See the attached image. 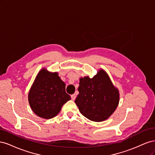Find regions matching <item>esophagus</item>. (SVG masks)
I'll list each match as a JSON object with an SVG mask.
<instances>
[{
  "instance_id": "obj_1",
  "label": "esophagus",
  "mask_w": 155,
  "mask_h": 155,
  "mask_svg": "<svg viewBox=\"0 0 155 155\" xmlns=\"http://www.w3.org/2000/svg\"><path fill=\"white\" fill-rule=\"evenodd\" d=\"M76 94H74L71 95V98H72V100H74L75 99H76Z\"/></svg>"
}]
</instances>
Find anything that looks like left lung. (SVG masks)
I'll return each instance as SVG.
<instances>
[{
  "instance_id": "obj_1",
  "label": "left lung",
  "mask_w": 155,
  "mask_h": 155,
  "mask_svg": "<svg viewBox=\"0 0 155 155\" xmlns=\"http://www.w3.org/2000/svg\"><path fill=\"white\" fill-rule=\"evenodd\" d=\"M79 94L75 103L81 113L96 122L107 120L119 104L120 93L109 75L100 69L92 78L79 79Z\"/></svg>"
}]
</instances>
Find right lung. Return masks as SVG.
Returning a JSON list of instances; mask_svg holds the SVG:
<instances>
[{
	"label": "right lung",
	"mask_w": 155,
	"mask_h": 155,
	"mask_svg": "<svg viewBox=\"0 0 155 155\" xmlns=\"http://www.w3.org/2000/svg\"><path fill=\"white\" fill-rule=\"evenodd\" d=\"M65 86L58 72L42 68L28 92V102L33 112L45 119L57 116L63 105L71 99L65 92Z\"/></svg>",
	"instance_id": "right-lung-1"
}]
</instances>
